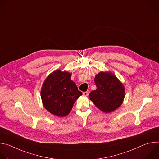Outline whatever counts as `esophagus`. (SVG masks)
<instances>
[{
  "label": "esophagus",
  "instance_id": "esophagus-1",
  "mask_svg": "<svg viewBox=\"0 0 159 159\" xmlns=\"http://www.w3.org/2000/svg\"><path fill=\"white\" fill-rule=\"evenodd\" d=\"M83 95H84V96H87L89 95V93H88V92H84V93H83Z\"/></svg>",
  "mask_w": 159,
  "mask_h": 159
}]
</instances>
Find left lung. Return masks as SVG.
I'll list each match as a JSON object with an SVG mask.
<instances>
[{"label":"left lung","instance_id":"8db88e82","mask_svg":"<svg viewBox=\"0 0 159 159\" xmlns=\"http://www.w3.org/2000/svg\"><path fill=\"white\" fill-rule=\"evenodd\" d=\"M97 87L89 98L95 106L104 112L115 111L122 104L125 94V87L111 72H100L94 78Z\"/></svg>","mask_w":159,"mask_h":159}]
</instances>
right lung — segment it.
Instances as JSON below:
<instances>
[{"instance_id":"obj_1","label":"right lung","mask_w":159,"mask_h":159,"mask_svg":"<svg viewBox=\"0 0 159 159\" xmlns=\"http://www.w3.org/2000/svg\"><path fill=\"white\" fill-rule=\"evenodd\" d=\"M72 74L56 70L44 80L41 89L43 105L48 112L58 117L69 114L76 100L82 94L74 82Z\"/></svg>"}]
</instances>
